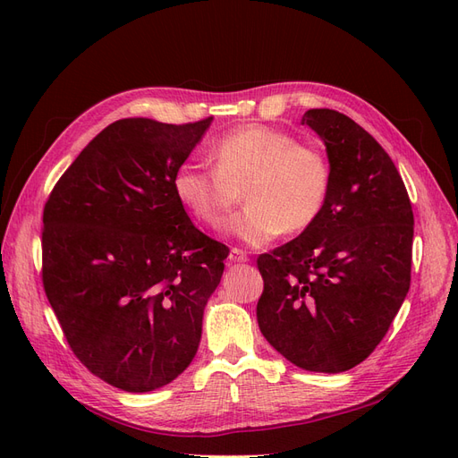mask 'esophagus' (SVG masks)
I'll return each instance as SVG.
<instances>
[{
  "instance_id": "34e87169",
  "label": "esophagus",
  "mask_w": 458,
  "mask_h": 458,
  "mask_svg": "<svg viewBox=\"0 0 458 458\" xmlns=\"http://www.w3.org/2000/svg\"><path fill=\"white\" fill-rule=\"evenodd\" d=\"M229 259L234 263H242V261H248V256H246V252L241 250V248H231Z\"/></svg>"
}]
</instances>
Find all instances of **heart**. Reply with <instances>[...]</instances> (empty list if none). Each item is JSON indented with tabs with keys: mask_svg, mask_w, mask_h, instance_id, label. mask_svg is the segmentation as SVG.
<instances>
[{
	"mask_svg": "<svg viewBox=\"0 0 458 458\" xmlns=\"http://www.w3.org/2000/svg\"><path fill=\"white\" fill-rule=\"evenodd\" d=\"M210 155L214 168L183 162L174 174L175 197L204 225L224 227L242 189L248 204L231 229L246 244H263L283 231L300 233L323 212L328 160L294 135L267 126L242 128L219 140Z\"/></svg>",
	"mask_w": 458,
	"mask_h": 458,
	"instance_id": "obj_1",
	"label": "heart"
}]
</instances>
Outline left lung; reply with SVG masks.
Here are the masks:
<instances>
[{
    "mask_svg": "<svg viewBox=\"0 0 458 458\" xmlns=\"http://www.w3.org/2000/svg\"><path fill=\"white\" fill-rule=\"evenodd\" d=\"M327 145L330 189L300 237L259 254L261 335L290 363L350 370L374 352L411 286L414 217L390 155L352 118H301Z\"/></svg>",
    "mask_w": 458,
    "mask_h": 458,
    "instance_id": "8db88e82",
    "label": "left lung"
}]
</instances>
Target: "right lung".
I'll list each match as a JSON object with an SVG mask.
<instances>
[{"instance_id":"right-lung-1","label":"right lung","mask_w":458,"mask_h":458,"mask_svg":"<svg viewBox=\"0 0 458 458\" xmlns=\"http://www.w3.org/2000/svg\"><path fill=\"white\" fill-rule=\"evenodd\" d=\"M212 116L123 118L95 135L44 206L41 283L72 353L123 392L177 378L229 248L192 225L174 174Z\"/></svg>"}]
</instances>
